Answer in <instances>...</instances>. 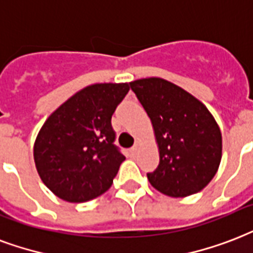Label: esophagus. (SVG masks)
Returning a JSON list of instances; mask_svg holds the SVG:
<instances>
[{
	"label": "esophagus",
	"mask_w": 253,
	"mask_h": 253,
	"mask_svg": "<svg viewBox=\"0 0 253 253\" xmlns=\"http://www.w3.org/2000/svg\"><path fill=\"white\" fill-rule=\"evenodd\" d=\"M136 152H137L136 146H133V148L130 149V150H129V153H130V156H134V154H136Z\"/></svg>",
	"instance_id": "34e87169"
}]
</instances>
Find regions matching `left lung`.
I'll return each instance as SVG.
<instances>
[{
  "label": "left lung",
  "instance_id": "obj_1",
  "mask_svg": "<svg viewBox=\"0 0 253 253\" xmlns=\"http://www.w3.org/2000/svg\"><path fill=\"white\" fill-rule=\"evenodd\" d=\"M154 129L160 164L148 179L160 193L183 198L199 193L218 171L222 133L197 97L161 78L130 83Z\"/></svg>",
  "mask_w": 253,
  "mask_h": 253
}]
</instances>
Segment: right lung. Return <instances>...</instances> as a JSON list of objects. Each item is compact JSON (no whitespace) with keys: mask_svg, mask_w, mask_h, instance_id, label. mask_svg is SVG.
<instances>
[{"mask_svg":"<svg viewBox=\"0 0 253 253\" xmlns=\"http://www.w3.org/2000/svg\"><path fill=\"white\" fill-rule=\"evenodd\" d=\"M129 83L92 84L48 116L34 144L35 168L56 197L91 201L112 186L124 154L115 142L111 119Z\"/></svg>","mask_w":253,"mask_h":253,"instance_id":"obj_1","label":"right lung"}]
</instances>
